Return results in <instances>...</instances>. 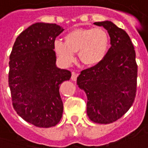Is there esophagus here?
Returning <instances> with one entry per match:
<instances>
[{"label":"esophagus","mask_w":148,"mask_h":148,"mask_svg":"<svg viewBox=\"0 0 148 148\" xmlns=\"http://www.w3.org/2000/svg\"><path fill=\"white\" fill-rule=\"evenodd\" d=\"M77 74H76L75 72H72V76H71V79L73 80V81H76V79H77Z\"/></svg>","instance_id":"esophagus-1"}]
</instances>
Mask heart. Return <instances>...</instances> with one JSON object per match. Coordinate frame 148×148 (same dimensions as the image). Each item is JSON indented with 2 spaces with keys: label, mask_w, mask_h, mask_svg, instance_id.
I'll use <instances>...</instances> for the list:
<instances>
[{
  "label": "heart",
  "mask_w": 148,
  "mask_h": 148,
  "mask_svg": "<svg viewBox=\"0 0 148 148\" xmlns=\"http://www.w3.org/2000/svg\"><path fill=\"white\" fill-rule=\"evenodd\" d=\"M109 45V36L102 28H78L67 33L65 42L56 40L53 42V49L66 66L74 62L75 53L77 52L82 63L95 66L106 58Z\"/></svg>",
  "instance_id": "heart-1"
}]
</instances>
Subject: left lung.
<instances>
[{
  "label": "left lung",
  "instance_id": "8db88e82",
  "mask_svg": "<svg viewBox=\"0 0 148 148\" xmlns=\"http://www.w3.org/2000/svg\"><path fill=\"white\" fill-rule=\"evenodd\" d=\"M94 24L107 30L111 46L101 63L82 71L77 84L87 97L89 119L107 124L120 119L134 103L137 64L134 45L123 29L109 21Z\"/></svg>",
  "mask_w": 148,
  "mask_h": 148
}]
</instances>
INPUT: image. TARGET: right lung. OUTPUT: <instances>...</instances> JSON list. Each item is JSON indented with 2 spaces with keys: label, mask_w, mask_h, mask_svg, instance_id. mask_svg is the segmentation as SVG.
<instances>
[{
  "label": "right lung",
  "mask_w": 148,
  "mask_h": 148,
  "mask_svg": "<svg viewBox=\"0 0 148 148\" xmlns=\"http://www.w3.org/2000/svg\"><path fill=\"white\" fill-rule=\"evenodd\" d=\"M56 24H33L16 38L9 56V86L14 110L38 127H51L62 117L60 85L71 71L56 66L53 42L63 31Z\"/></svg>",
  "instance_id": "obj_1"
}]
</instances>
